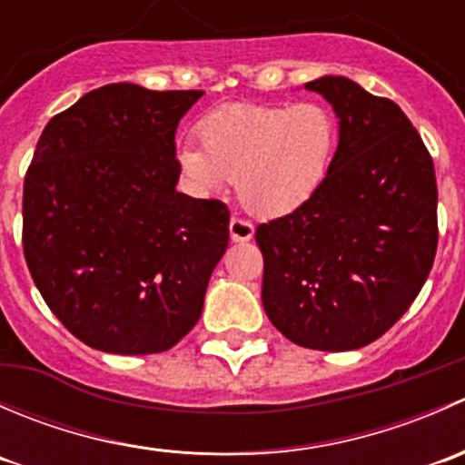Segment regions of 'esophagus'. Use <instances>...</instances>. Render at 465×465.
Segmentation results:
<instances>
[{"label": "esophagus", "mask_w": 465, "mask_h": 465, "mask_svg": "<svg viewBox=\"0 0 465 465\" xmlns=\"http://www.w3.org/2000/svg\"><path fill=\"white\" fill-rule=\"evenodd\" d=\"M229 233H232L233 242H247L254 238V224L233 215L232 223H229Z\"/></svg>", "instance_id": "obj_1"}]
</instances>
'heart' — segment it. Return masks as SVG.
<instances>
[{"mask_svg":"<svg viewBox=\"0 0 465 465\" xmlns=\"http://www.w3.org/2000/svg\"><path fill=\"white\" fill-rule=\"evenodd\" d=\"M198 134L203 150H180L186 175L206 193H223L236 182L238 200L250 213L281 218L320 193L340 125L322 103H232L209 112Z\"/></svg>","mask_w":465,"mask_h":465,"instance_id":"1","label":"heart"}]
</instances>
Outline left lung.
<instances>
[{
    "label": "left lung",
    "instance_id": "8db88e82",
    "mask_svg": "<svg viewBox=\"0 0 465 465\" xmlns=\"http://www.w3.org/2000/svg\"><path fill=\"white\" fill-rule=\"evenodd\" d=\"M306 89L332 105L340 143L320 193L256 229L262 308L294 344L353 351L405 315L432 270L434 163L389 98L344 76Z\"/></svg>",
    "mask_w": 465,
    "mask_h": 465
}]
</instances>
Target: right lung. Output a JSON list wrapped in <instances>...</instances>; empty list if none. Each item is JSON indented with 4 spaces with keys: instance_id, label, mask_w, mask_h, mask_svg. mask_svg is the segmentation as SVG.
<instances>
[{
    "instance_id": "right-lung-1",
    "label": "right lung",
    "mask_w": 465,
    "mask_h": 465,
    "mask_svg": "<svg viewBox=\"0 0 465 465\" xmlns=\"http://www.w3.org/2000/svg\"><path fill=\"white\" fill-rule=\"evenodd\" d=\"M200 89L114 83L46 124L25 177L22 245L42 299L105 353L175 346L203 315L229 211L175 189V133Z\"/></svg>"
}]
</instances>
